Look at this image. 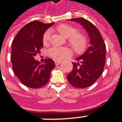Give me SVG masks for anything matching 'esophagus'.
<instances>
[{"instance_id":"1","label":"esophagus","mask_w":122,"mask_h":122,"mask_svg":"<svg viewBox=\"0 0 122 122\" xmlns=\"http://www.w3.org/2000/svg\"><path fill=\"white\" fill-rule=\"evenodd\" d=\"M54 63H55V64H56V65H58V64H60L61 63H62V61H54Z\"/></svg>"}]
</instances>
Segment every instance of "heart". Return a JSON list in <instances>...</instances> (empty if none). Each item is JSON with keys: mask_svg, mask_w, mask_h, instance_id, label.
I'll return each mask as SVG.
<instances>
[{"mask_svg": "<svg viewBox=\"0 0 122 122\" xmlns=\"http://www.w3.org/2000/svg\"><path fill=\"white\" fill-rule=\"evenodd\" d=\"M56 30L63 37L68 38L69 44L73 48V51L77 54H81L86 49L88 39L86 36L81 33L77 32L75 27L66 24H62L56 27ZM50 38V31L46 30L44 32L42 41L44 44L49 42ZM49 55L53 59L61 60L70 56L71 51L70 49L64 47H52L49 50Z\"/></svg>", "mask_w": 122, "mask_h": 122, "instance_id": "heart-1", "label": "heart"}]
</instances>
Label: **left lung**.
Masks as SVG:
<instances>
[{"mask_svg": "<svg viewBox=\"0 0 122 122\" xmlns=\"http://www.w3.org/2000/svg\"><path fill=\"white\" fill-rule=\"evenodd\" d=\"M79 22L86 29L90 39V46L83 55L76 58L78 63H72L73 70L67 76L71 86L78 88L90 86L103 72L106 60V46L98 29L84 18L70 19Z\"/></svg>", "mask_w": 122, "mask_h": 122, "instance_id": "8db88e82", "label": "left lung"}]
</instances>
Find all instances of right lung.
<instances>
[{"label":"right lung","instance_id":"1","mask_svg":"<svg viewBox=\"0 0 122 122\" xmlns=\"http://www.w3.org/2000/svg\"><path fill=\"white\" fill-rule=\"evenodd\" d=\"M53 24L30 22L19 31L12 41L10 60L14 73L22 83L30 88L46 85L55 67L51 58H46L42 64L34 59L43 46L44 32Z\"/></svg>","mask_w":122,"mask_h":122}]
</instances>
